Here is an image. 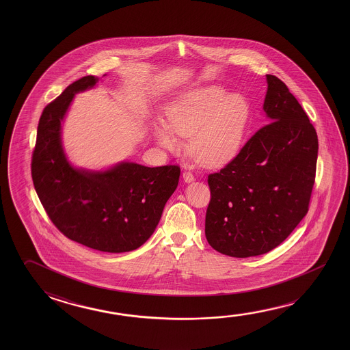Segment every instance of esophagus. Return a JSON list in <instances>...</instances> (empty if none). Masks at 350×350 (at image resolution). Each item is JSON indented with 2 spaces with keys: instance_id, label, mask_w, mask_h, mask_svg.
Listing matches in <instances>:
<instances>
[{
  "instance_id": "esophagus-1",
  "label": "esophagus",
  "mask_w": 350,
  "mask_h": 350,
  "mask_svg": "<svg viewBox=\"0 0 350 350\" xmlns=\"http://www.w3.org/2000/svg\"><path fill=\"white\" fill-rule=\"evenodd\" d=\"M183 179L185 183H191V182H194L195 177L193 176V173L191 172H184Z\"/></svg>"
}]
</instances>
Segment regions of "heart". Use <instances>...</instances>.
<instances>
[{"label": "heart", "instance_id": "1", "mask_svg": "<svg viewBox=\"0 0 350 350\" xmlns=\"http://www.w3.org/2000/svg\"><path fill=\"white\" fill-rule=\"evenodd\" d=\"M252 109L245 96L224 86L195 88L167 106L166 123L157 120L154 135L161 146L174 150L177 135L189 138L190 155L204 166H222L239 152Z\"/></svg>", "mask_w": 350, "mask_h": 350}]
</instances>
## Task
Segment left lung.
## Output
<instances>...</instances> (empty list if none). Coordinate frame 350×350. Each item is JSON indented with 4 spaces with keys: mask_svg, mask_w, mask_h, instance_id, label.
Segmentation results:
<instances>
[{
    "mask_svg": "<svg viewBox=\"0 0 350 350\" xmlns=\"http://www.w3.org/2000/svg\"><path fill=\"white\" fill-rule=\"evenodd\" d=\"M266 81L267 124L207 179L205 235L232 258L262 255L286 241L308 213L315 182V128L281 79L267 75Z\"/></svg>",
    "mask_w": 350,
    "mask_h": 350,
    "instance_id": "8db88e82",
    "label": "left lung"
}]
</instances>
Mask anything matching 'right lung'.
<instances>
[{
  "label": "right lung",
  "instance_id": "right-lung-1",
  "mask_svg": "<svg viewBox=\"0 0 350 350\" xmlns=\"http://www.w3.org/2000/svg\"><path fill=\"white\" fill-rule=\"evenodd\" d=\"M86 75L42 111L31 160L36 194L53 224L70 241L105 252H132L155 232L177 189L178 166L120 162L103 171L73 166L62 145V122L75 94L92 89Z\"/></svg>",
  "mask_w": 350,
  "mask_h": 350
}]
</instances>
